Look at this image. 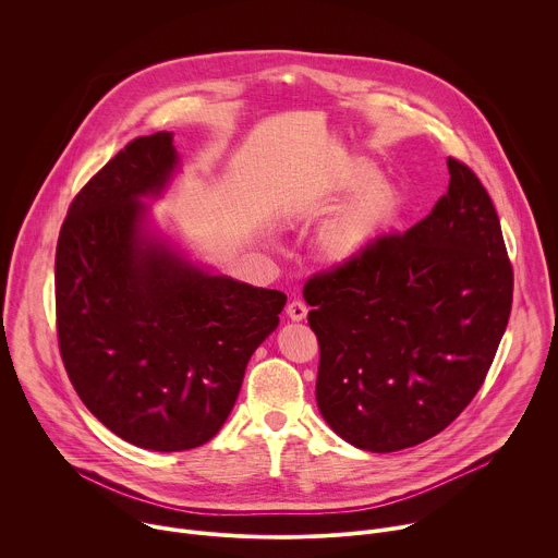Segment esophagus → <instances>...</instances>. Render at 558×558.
I'll return each instance as SVG.
<instances>
[{
	"label": "esophagus",
	"mask_w": 558,
	"mask_h": 558,
	"mask_svg": "<svg viewBox=\"0 0 558 558\" xmlns=\"http://www.w3.org/2000/svg\"><path fill=\"white\" fill-rule=\"evenodd\" d=\"M306 313H308V306H306L302 300H293V302H289V304H287V315L291 317L293 323L304 320Z\"/></svg>",
	"instance_id": "esophagus-1"
}]
</instances>
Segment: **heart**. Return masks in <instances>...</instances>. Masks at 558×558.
<instances>
[{"label":"heart","mask_w":558,"mask_h":558,"mask_svg":"<svg viewBox=\"0 0 558 558\" xmlns=\"http://www.w3.org/2000/svg\"><path fill=\"white\" fill-rule=\"evenodd\" d=\"M351 196L317 231V250L331 265L364 260L395 225L402 209V192L395 183L377 179V168L364 158L349 163L333 183L338 194Z\"/></svg>","instance_id":"obj_1"}]
</instances>
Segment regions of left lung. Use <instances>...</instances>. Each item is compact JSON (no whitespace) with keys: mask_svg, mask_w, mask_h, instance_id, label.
<instances>
[{"mask_svg":"<svg viewBox=\"0 0 558 558\" xmlns=\"http://www.w3.org/2000/svg\"><path fill=\"white\" fill-rule=\"evenodd\" d=\"M448 172L424 220L304 284L317 409L362 450L411 448L454 422L508 327L514 278L497 209L465 163L450 156Z\"/></svg>","mask_w":558,"mask_h":558,"instance_id":"obj_1","label":"left lung"}]
</instances>
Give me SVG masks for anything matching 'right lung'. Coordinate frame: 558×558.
Segmentation results:
<instances>
[{"instance_id":"1","label":"right lung","mask_w":558,"mask_h":558,"mask_svg":"<svg viewBox=\"0 0 558 558\" xmlns=\"http://www.w3.org/2000/svg\"><path fill=\"white\" fill-rule=\"evenodd\" d=\"M172 132L128 143L84 185L54 256L57 336L68 377L117 437L179 452L229 417L254 351L287 295L187 260L147 225L174 172Z\"/></svg>"}]
</instances>
